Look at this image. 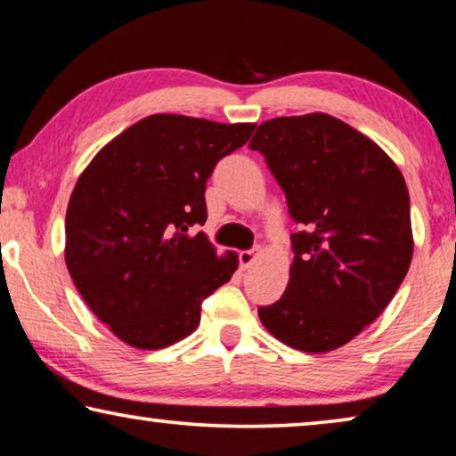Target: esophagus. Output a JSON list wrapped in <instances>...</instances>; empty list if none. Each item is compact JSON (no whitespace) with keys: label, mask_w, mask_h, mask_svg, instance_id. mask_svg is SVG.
I'll return each instance as SVG.
<instances>
[{"label":"esophagus","mask_w":456,"mask_h":456,"mask_svg":"<svg viewBox=\"0 0 456 456\" xmlns=\"http://www.w3.org/2000/svg\"><path fill=\"white\" fill-rule=\"evenodd\" d=\"M256 257H257V254L256 251H251V249H243V251H240V266L243 268V270H248L251 264L256 262Z\"/></svg>","instance_id":"34e87169"}]
</instances>
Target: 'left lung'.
<instances>
[{"mask_svg":"<svg viewBox=\"0 0 456 456\" xmlns=\"http://www.w3.org/2000/svg\"><path fill=\"white\" fill-rule=\"evenodd\" d=\"M260 151L303 231L281 301L257 309L272 336L303 352L348 344L383 314L410 270V194L375 141L330 114L257 126Z\"/></svg>","mask_w":456,"mask_h":456,"instance_id":"8db88e82","label":"left lung"}]
</instances>
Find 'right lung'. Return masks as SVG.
Segmentation results:
<instances>
[{
    "instance_id": "right-lung-1",
    "label": "right lung",
    "mask_w": 456,
    "mask_h": 456,
    "mask_svg": "<svg viewBox=\"0 0 456 456\" xmlns=\"http://www.w3.org/2000/svg\"><path fill=\"white\" fill-rule=\"evenodd\" d=\"M256 125L151 114L114 137L73 188L65 264L79 295L122 342L158 350L192 334L200 303L237 270L216 256L205 188L216 161L246 145Z\"/></svg>"
}]
</instances>
